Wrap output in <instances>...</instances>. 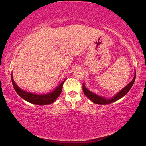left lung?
I'll return each instance as SVG.
<instances>
[{"instance_id": "1", "label": "left lung", "mask_w": 146, "mask_h": 146, "mask_svg": "<svg viewBox=\"0 0 146 146\" xmlns=\"http://www.w3.org/2000/svg\"><path fill=\"white\" fill-rule=\"evenodd\" d=\"M136 78V71H135V75L134 78L131 80L129 84L125 86V88H123L122 90H120L119 92L117 93L115 96H113L112 98H108L104 97H101L100 95H98L97 94L93 93L92 91L88 90L86 88L85 84L83 83L82 89H83V92L85 94V95L89 99L91 100L93 103L97 104H101V105H106L108 104H111L115 102L118 100L120 99L121 98H122L123 96H125L126 94L129 92V91L131 90V88H132L133 84L135 82Z\"/></svg>"}]
</instances>
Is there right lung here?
Segmentation results:
<instances>
[{"label": "right lung", "instance_id": "add662e5", "mask_svg": "<svg viewBox=\"0 0 146 146\" xmlns=\"http://www.w3.org/2000/svg\"><path fill=\"white\" fill-rule=\"evenodd\" d=\"M66 79H64L63 82H62L57 87H56L53 91L51 92L42 94V95H37V94L32 93L28 91H24L21 90L18 86L16 84L13 80V75L11 74V81L13 84V88L17 93L24 100H26L27 102L29 103L33 104L36 105H48L52 104L53 102L56 100L62 90V86L64 82H65Z\"/></svg>", "mask_w": 146, "mask_h": 146}]
</instances>
